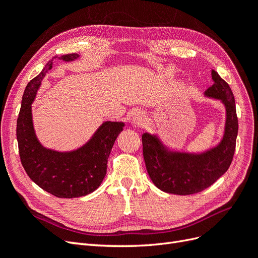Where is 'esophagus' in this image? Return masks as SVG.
Masks as SVG:
<instances>
[{
	"instance_id": "esophagus-1",
	"label": "esophagus",
	"mask_w": 258,
	"mask_h": 258,
	"mask_svg": "<svg viewBox=\"0 0 258 258\" xmlns=\"http://www.w3.org/2000/svg\"><path fill=\"white\" fill-rule=\"evenodd\" d=\"M146 121L145 118V115L143 112H137L134 115V118H132V124H134V127H142L144 126V123Z\"/></svg>"
}]
</instances>
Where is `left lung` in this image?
<instances>
[{
    "label": "left lung",
    "instance_id": "left-lung-1",
    "mask_svg": "<svg viewBox=\"0 0 258 258\" xmlns=\"http://www.w3.org/2000/svg\"><path fill=\"white\" fill-rule=\"evenodd\" d=\"M212 80L214 84L205 91V96L220 100L226 111L224 135L217 145L201 153L179 152L170 150L156 135H142L147 173L162 191L174 195L199 192L215 183L230 166L238 136L235 97L229 85L214 70Z\"/></svg>",
    "mask_w": 258,
    "mask_h": 258
}]
</instances>
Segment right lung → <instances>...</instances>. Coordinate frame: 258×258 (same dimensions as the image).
Segmentation results:
<instances>
[{"instance_id": "1", "label": "right lung", "mask_w": 258, "mask_h": 258, "mask_svg": "<svg viewBox=\"0 0 258 258\" xmlns=\"http://www.w3.org/2000/svg\"><path fill=\"white\" fill-rule=\"evenodd\" d=\"M53 58L70 62L80 58V54L68 53ZM53 58L28 83L23 92L17 119L19 156L29 177L42 189L58 198H77L95 191L102 183L107 158L124 123L104 121L87 143L74 151L58 152L43 146L35 135L31 104L44 76L52 68Z\"/></svg>"}]
</instances>
